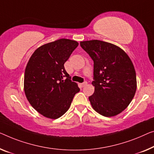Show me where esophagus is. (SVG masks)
<instances>
[{"label":"esophagus","mask_w":154,"mask_h":154,"mask_svg":"<svg viewBox=\"0 0 154 154\" xmlns=\"http://www.w3.org/2000/svg\"><path fill=\"white\" fill-rule=\"evenodd\" d=\"M87 82H84V83H82V84H80V85H81V86L82 87H84V86H86V85H87Z\"/></svg>","instance_id":"obj_1"}]
</instances>
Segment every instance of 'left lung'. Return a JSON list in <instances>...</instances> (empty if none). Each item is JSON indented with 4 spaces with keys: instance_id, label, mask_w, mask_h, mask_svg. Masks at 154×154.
<instances>
[{
    "instance_id": "obj_1",
    "label": "left lung",
    "mask_w": 154,
    "mask_h": 154,
    "mask_svg": "<svg viewBox=\"0 0 154 154\" xmlns=\"http://www.w3.org/2000/svg\"><path fill=\"white\" fill-rule=\"evenodd\" d=\"M80 45L94 61L95 91L88 97L92 107L105 117L120 114L129 105L137 88L130 57L120 47L105 41H84Z\"/></svg>"
}]
</instances>
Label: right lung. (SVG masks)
Here are the masks:
<instances>
[{
	"mask_svg": "<svg viewBox=\"0 0 154 154\" xmlns=\"http://www.w3.org/2000/svg\"><path fill=\"white\" fill-rule=\"evenodd\" d=\"M78 45L68 38L45 43L34 52L27 63L25 94L31 106L45 118L55 120L62 116L79 91L63 66Z\"/></svg>",
	"mask_w": 154,
	"mask_h": 154,
	"instance_id": "obj_1",
	"label": "right lung"
}]
</instances>
